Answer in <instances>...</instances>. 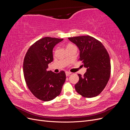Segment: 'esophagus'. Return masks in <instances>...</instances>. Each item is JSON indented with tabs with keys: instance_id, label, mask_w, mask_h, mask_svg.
<instances>
[{
	"instance_id": "obj_1",
	"label": "esophagus",
	"mask_w": 130,
	"mask_h": 130,
	"mask_svg": "<svg viewBox=\"0 0 130 130\" xmlns=\"http://www.w3.org/2000/svg\"><path fill=\"white\" fill-rule=\"evenodd\" d=\"M72 73H70V72H66V76H68L69 75H70V74H71Z\"/></svg>"
}]
</instances>
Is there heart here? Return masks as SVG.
Returning <instances> with one entry per match:
<instances>
[{
  "instance_id": "1",
  "label": "heart",
  "mask_w": 130,
  "mask_h": 130,
  "mask_svg": "<svg viewBox=\"0 0 130 130\" xmlns=\"http://www.w3.org/2000/svg\"><path fill=\"white\" fill-rule=\"evenodd\" d=\"M74 46V45H72V44H68L67 46V48H69V47H71V46Z\"/></svg>"
}]
</instances>
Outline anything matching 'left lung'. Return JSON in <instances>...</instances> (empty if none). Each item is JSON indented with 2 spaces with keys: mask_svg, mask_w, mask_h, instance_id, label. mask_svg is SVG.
<instances>
[{
  "mask_svg": "<svg viewBox=\"0 0 130 130\" xmlns=\"http://www.w3.org/2000/svg\"><path fill=\"white\" fill-rule=\"evenodd\" d=\"M80 50L79 60L86 72L83 76L78 74L79 80L75 85L76 92L85 98L98 96L103 91L111 75L109 54L101 42L88 36L69 37Z\"/></svg>",
  "mask_w": 130,
  "mask_h": 130,
  "instance_id": "1",
  "label": "left lung"
}]
</instances>
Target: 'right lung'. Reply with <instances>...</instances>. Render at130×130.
Wrapping results in <instances>:
<instances>
[{"instance_id": "1", "label": "right lung", "mask_w": 130, "mask_h": 130, "mask_svg": "<svg viewBox=\"0 0 130 130\" xmlns=\"http://www.w3.org/2000/svg\"><path fill=\"white\" fill-rule=\"evenodd\" d=\"M63 39L46 37L31 45L26 53L23 73L27 87L33 95L48 101L60 95L66 81L64 71L57 74L48 71V64L53 61L54 47Z\"/></svg>"}]
</instances>
